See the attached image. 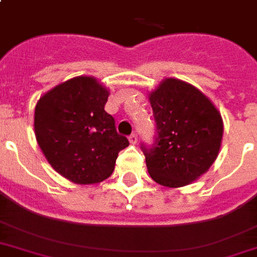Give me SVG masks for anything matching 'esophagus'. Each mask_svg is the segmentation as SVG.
Listing matches in <instances>:
<instances>
[{
    "label": "esophagus",
    "mask_w": 257,
    "mask_h": 257,
    "mask_svg": "<svg viewBox=\"0 0 257 257\" xmlns=\"http://www.w3.org/2000/svg\"><path fill=\"white\" fill-rule=\"evenodd\" d=\"M128 141H130L133 145H136L137 142H138V136H137L136 133H134V134H131V136L128 137Z\"/></svg>",
    "instance_id": "obj_1"
}]
</instances>
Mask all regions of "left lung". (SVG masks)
Instances as JSON below:
<instances>
[{
    "mask_svg": "<svg viewBox=\"0 0 257 257\" xmlns=\"http://www.w3.org/2000/svg\"><path fill=\"white\" fill-rule=\"evenodd\" d=\"M156 120V142L142 146L156 183L179 188L198 180L217 160L223 121L211 100L194 85L165 78L149 93Z\"/></svg>",
    "mask_w": 257,
    "mask_h": 257,
    "instance_id": "left-lung-1",
    "label": "left lung"
}]
</instances>
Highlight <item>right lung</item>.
Instances as JSON below:
<instances>
[{"mask_svg":"<svg viewBox=\"0 0 257 257\" xmlns=\"http://www.w3.org/2000/svg\"><path fill=\"white\" fill-rule=\"evenodd\" d=\"M109 90L94 77L80 76L54 86L35 107V137L48 164L76 184H94L112 175L128 140L117 134L104 111Z\"/></svg>","mask_w":257,"mask_h":257,"instance_id":"add662e5","label":"right lung"}]
</instances>
